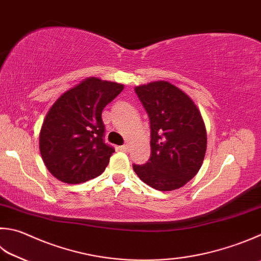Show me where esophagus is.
Masks as SVG:
<instances>
[{"label":"esophagus","mask_w":261,"mask_h":261,"mask_svg":"<svg viewBox=\"0 0 261 261\" xmlns=\"http://www.w3.org/2000/svg\"><path fill=\"white\" fill-rule=\"evenodd\" d=\"M119 150L122 151V152H127V151H128V145H127V144L121 145V146H119Z\"/></svg>","instance_id":"esophagus-1"}]
</instances>
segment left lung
Returning <instances> with one entry per match:
<instances>
[{
  "instance_id": "left-lung-1",
  "label": "left lung",
  "mask_w": 261,
  "mask_h": 261,
  "mask_svg": "<svg viewBox=\"0 0 261 261\" xmlns=\"http://www.w3.org/2000/svg\"><path fill=\"white\" fill-rule=\"evenodd\" d=\"M135 93L150 118L151 156L133 168L155 190L179 189L202 166L207 150L202 116L191 97L168 82L136 86Z\"/></svg>"
}]
</instances>
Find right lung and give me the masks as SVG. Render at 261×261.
Returning a JSON list of instances; mask_svg holds the SVG:
<instances>
[{
  "label": "right lung",
  "instance_id": "right-lung-1",
  "mask_svg": "<svg viewBox=\"0 0 261 261\" xmlns=\"http://www.w3.org/2000/svg\"><path fill=\"white\" fill-rule=\"evenodd\" d=\"M122 90V84L90 77L53 103L39 133V151L56 178L80 184L105 171L115 149L103 140L101 115Z\"/></svg>",
  "mask_w": 261,
  "mask_h": 261
}]
</instances>
